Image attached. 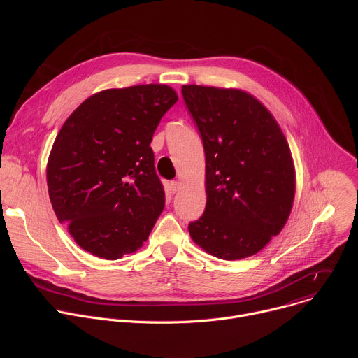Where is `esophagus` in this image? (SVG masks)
Instances as JSON below:
<instances>
[{
    "instance_id": "34e87169",
    "label": "esophagus",
    "mask_w": 358,
    "mask_h": 358,
    "mask_svg": "<svg viewBox=\"0 0 358 358\" xmlns=\"http://www.w3.org/2000/svg\"><path fill=\"white\" fill-rule=\"evenodd\" d=\"M178 188H180V182L178 181H171L169 184V192L170 194H176L178 191Z\"/></svg>"
}]
</instances>
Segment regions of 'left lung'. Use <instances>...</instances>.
<instances>
[{
	"mask_svg": "<svg viewBox=\"0 0 358 358\" xmlns=\"http://www.w3.org/2000/svg\"><path fill=\"white\" fill-rule=\"evenodd\" d=\"M181 93L206 152L207 203L188 224L189 235L220 259L248 258L289 218L294 169L287 141L268 109L242 90L185 85Z\"/></svg>",
	"mask_w": 358,
	"mask_h": 358,
	"instance_id": "1",
	"label": "left lung"
}]
</instances>
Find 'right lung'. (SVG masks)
Segmentation results:
<instances>
[{"label":"right lung","mask_w":358,"mask_h":358,"mask_svg":"<svg viewBox=\"0 0 358 358\" xmlns=\"http://www.w3.org/2000/svg\"><path fill=\"white\" fill-rule=\"evenodd\" d=\"M177 100L166 85L109 89L64 123L48 160V191L85 250L116 261L147 241L166 202L150 143Z\"/></svg>","instance_id":"obj_1"}]
</instances>
